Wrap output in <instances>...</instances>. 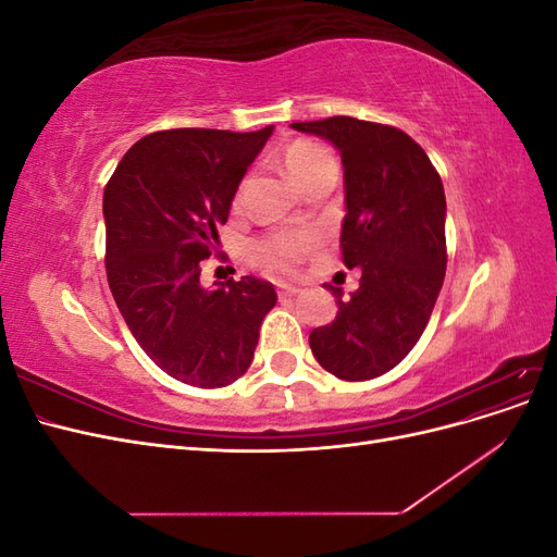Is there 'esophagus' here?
I'll return each instance as SVG.
<instances>
[{"instance_id": "obj_1", "label": "esophagus", "mask_w": 557, "mask_h": 557, "mask_svg": "<svg viewBox=\"0 0 557 557\" xmlns=\"http://www.w3.org/2000/svg\"><path fill=\"white\" fill-rule=\"evenodd\" d=\"M276 293H278V297L283 299V297H293V295H297V293H299V288H295V285H288V283H278V285H276Z\"/></svg>"}]
</instances>
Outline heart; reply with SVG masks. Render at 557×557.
Masks as SVG:
<instances>
[{
	"label": "heart",
	"instance_id": "obj_1",
	"mask_svg": "<svg viewBox=\"0 0 557 557\" xmlns=\"http://www.w3.org/2000/svg\"><path fill=\"white\" fill-rule=\"evenodd\" d=\"M283 164L299 188H305L311 178H315L320 172H325L327 166H334L336 162L323 144L311 139H297L283 150ZM315 246L318 237L311 232L274 234V237L252 242L248 246V258L258 267L269 269V272L290 274L305 262V258Z\"/></svg>",
	"mask_w": 557,
	"mask_h": 557
}]
</instances>
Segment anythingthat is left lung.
<instances>
[{
	"mask_svg": "<svg viewBox=\"0 0 557 557\" xmlns=\"http://www.w3.org/2000/svg\"><path fill=\"white\" fill-rule=\"evenodd\" d=\"M293 127L339 148L342 260L362 274L350 297L327 285L339 311L309 344L336 379H376L409 356L440 297L448 258L444 185L425 150L393 125L332 115Z\"/></svg>",
	"mask_w": 557,
	"mask_h": 557,
	"instance_id": "1",
	"label": "left lung"
}]
</instances>
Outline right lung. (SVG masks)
Returning a JSON list of instances; mask_svg holds the SVG:
<instances>
[{"label": "right lung", "instance_id": "1", "mask_svg": "<svg viewBox=\"0 0 557 557\" xmlns=\"http://www.w3.org/2000/svg\"><path fill=\"white\" fill-rule=\"evenodd\" d=\"M272 129L146 134L104 188L109 288L146 356L181 383L223 387L244 376L276 305L274 285L256 276L213 290L199 283L201 260Z\"/></svg>", "mask_w": 557, "mask_h": 557}]
</instances>
